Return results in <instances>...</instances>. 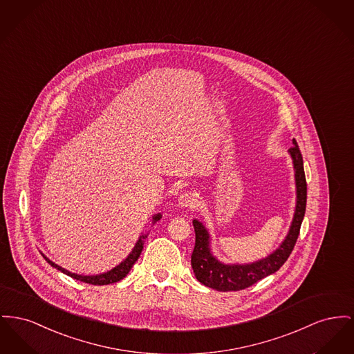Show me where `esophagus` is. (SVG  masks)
Wrapping results in <instances>:
<instances>
[{
  "mask_svg": "<svg viewBox=\"0 0 354 354\" xmlns=\"http://www.w3.org/2000/svg\"><path fill=\"white\" fill-rule=\"evenodd\" d=\"M179 206L180 207H195L196 203H198V195L195 192H191V191H186L183 194H180L179 196Z\"/></svg>",
  "mask_w": 354,
  "mask_h": 354,
  "instance_id": "esophagus-1",
  "label": "esophagus"
}]
</instances>
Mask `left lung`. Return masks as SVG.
<instances>
[{
	"mask_svg": "<svg viewBox=\"0 0 354 354\" xmlns=\"http://www.w3.org/2000/svg\"><path fill=\"white\" fill-rule=\"evenodd\" d=\"M289 153L292 159L297 187L295 212L285 241L270 255L252 263L225 265L219 262L209 250V234L207 229L199 221H192L195 230V248L191 255V266L196 279L205 286L219 291L243 290L262 278L279 270L281 266L288 261L299 235V229L305 216L308 195L304 160L299 147L294 139Z\"/></svg>",
	"mask_w": 354,
	"mask_h": 354,
	"instance_id": "obj_1",
	"label": "left lung"
}]
</instances>
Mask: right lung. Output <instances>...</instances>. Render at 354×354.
<instances>
[{
    "mask_svg": "<svg viewBox=\"0 0 354 354\" xmlns=\"http://www.w3.org/2000/svg\"><path fill=\"white\" fill-rule=\"evenodd\" d=\"M160 218H162L160 214L153 215V216H152V223L158 222ZM146 238L147 234L140 235L139 241L136 242V245H135L133 250L131 251V254L125 258L124 261H123L120 265H118V266L113 268L112 270L106 271V272H103V274H97V275H80V274L71 272V271L63 269L62 266L56 265L55 262L49 261L44 254H42V257L45 258V261H46L50 266H53L55 269L62 271L64 274H66V275H69V277H72V278H75V279H77V281H80V282L91 283V285H109V283H115V282H119L120 279H123L125 275L129 272V270L132 269V266L135 265V262L138 261V258H139L140 254H142V250H143V245H145V239H146Z\"/></svg>",
    "mask_w": 354,
    "mask_h": 354,
    "instance_id": "obj_1",
    "label": "right lung"
}]
</instances>
